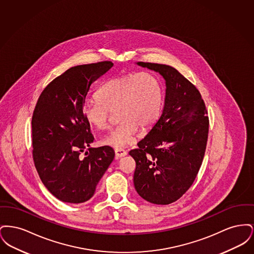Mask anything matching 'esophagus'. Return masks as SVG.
I'll list each match as a JSON object with an SVG mask.
<instances>
[{
	"instance_id": "1",
	"label": "esophagus",
	"mask_w": 254,
	"mask_h": 254,
	"mask_svg": "<svg viewBox=\"0 0 254 254\" xmlns=\"http://www.w3.org/2000/svg\"><path fill=\"white\" fill-rule=\"evenodd\" d=\"M127 154V152L123 148H116L115 149V155L117 158L125 157Z\"/></svg>"
}]
</instances>
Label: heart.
<instances>
[{
    "instance_id": "heart-1",
    "label": "heart",
    "mask_w": 254,
    "mask_h": 254,
    "mask_svg": "<svg viewBox=\"0 0 254 254\" xmlns=\"http://www.w3.org/2000/svg\"><path fill=\"white\" fill-rule=\"evenodd\" d=\"M95 97L97 102H86L83 107L85 122L98 130L107 129L109 112L116 110L120 124L101 144L122 148L134 143L139 127L145 129L157 120L163 106V86L152 73H130L109 79Z\"/></svg>"
}]
</instances>
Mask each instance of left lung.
I'll return each mask as SVG.
<instances>
[{
  "label": "left lung",
  "mask_w": 254,
  "mask_h": 254,
  "mask_svg": "<svg viewBox=\"0 0 254 254\" xmlns=\"http://www.w3.org/2000/svg\"><path fill=\"white\" fill-rule=\"evenodd\" d=\"M166 82L162 114L149 132L129 151L136 162L133 183L145 201L169 205L192 185L203 162L208 117L199 90L174 67L136 63Z\"/></svg>",
  "instance_id": "1"
}]
</instances>
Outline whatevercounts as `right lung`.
<instances>
[{"label":"right lung","mask_w":254,"mask_h":254,"mask_svg":"<svg viewBox=\"0 0 254 254\" xmlns=\"http://www.w3.org/2000/svg\"><path fill=\"white\" fill-rule=\"evenodd\" d=\"M112 66L109 61L73 66L38 99L31 121L33 160L45 187L62 202L89 200L115 156L108 145L90 147L94 137L83 116L91 85ZM85 148L90 152L82 159Z\"/></svg>","instance_id":"obj_1"}]
</instances>
